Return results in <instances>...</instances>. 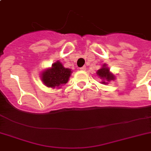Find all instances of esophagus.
Listing matches in <instances>:
<instances>
[{"mask_svg": "<svg viewBox=\"0 0 151 151\" xmlns=\"http://www.w3.org/2000/svg\"><path fill=\"white\" fill-rule=\"evenodd\" d=\"M80 70H86V67H85V66H82V67H81Z\"/></svg>", "mask_w": 151, "mask_h": 151, "instance_id": "obj_1", "label": "esophagus"}]
</instances>
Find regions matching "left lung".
<instances>
[{
	"label": "left lung",
	"instance_id": "left-lung-1",
	"mask_svg": "<svg viewBox=\"0 0 151 151\" xmlns=\"http://www.w3.org/2000/svg\"><path fill=\"white\" fill-rule=\"evenodd\" d=\"M105 66V65H104ZM103 66V68H101L100 70L97 71V75H99L101 78H103L104 80H106L108 81H110V80H112V79H114V75H112L111 73H110V70L107 68V67H106V66ZM103 84H106L105 81H103Z\"/></svg>",
	"mask_w": 151,
	"mask_h": 151
}]
</instances>
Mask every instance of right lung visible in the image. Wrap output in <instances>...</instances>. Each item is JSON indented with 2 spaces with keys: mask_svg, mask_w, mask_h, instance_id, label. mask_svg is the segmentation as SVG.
Returning <instances> with one entry per match:
<instances>
[{
  "mask_svg": "<svg viewBox=\"0 0 151 151\" xmlns=\"http://www.w3.org/2000/svg\"><path fill=\"white\" fill-rule=\"evenodd\" d=\"M70 73L71 70L65 68L59 62H57L52 65V68L45 71L41 77L46 86L55 88L67 83Z\"/></svg>",
  "mask_w": 151,
  "mask_h": 151,
  "instance_id": "1",
  "label": "right lung"
}]
</instances>
